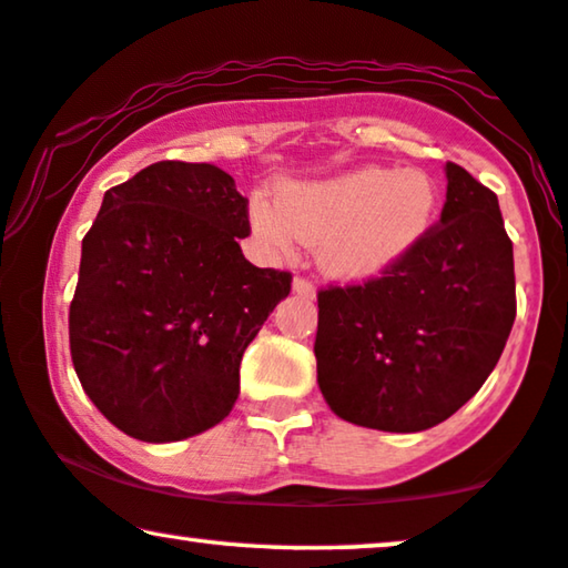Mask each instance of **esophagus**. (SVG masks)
I'll return each mask as SVG.
<instances>
[{"instance_id":"esophagus-1","label":"esophagus","mask_w":568,"mask_h":568,"mask_svg":"<svg viewBox=\"0 0 568 568\" xmlns=\"http://www.w3.org/2000/svg\"><path fill=\"white\" fill-rule=\"evenodd\" d=\"M292 290L302 294V297H315V286H313V282H307L305 276H294Z\"/></svg>"}]
</instances>
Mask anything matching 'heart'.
Here are the masks:
<instances>
[{
  "label": "heart",
  "instance_id": "b5f03b06",
  "mask_svg": "<svg viewBox=\"0 0 568 568\" xmlns=\"http://www.w3.org/2000/svg\"><path fill=\"white\" fill-rule=\"evenodd\" d=\"M439 189L418 168H354L325 181H286L276 201L255 193L251 227L271 253L317 243L333 276L369 278L408 255L429 232Z\"/></svg>",
  "mask_w": 568,
  "mask_h": 568
}]
</instances>
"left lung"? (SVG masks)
<instances>
[{"label": "left lung", "mask_w": 568, "mask_h": 568, "mask_svg": "<svg viewBox=\"0 0 568 568\" xmlns=\"http://www.w3.org/2000/svg\"><path fill=\"white\" fill-rule=\"evenodd\" d=\"M447 201L422 243L377 278L317 292V385L336 416L424 432L491 375L517 315L499 199L447 162Z\"/></svg>", "instance_id": "obj_1"}]
</instances>
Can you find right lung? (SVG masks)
I'll return each mask as SVG.
<instances>
[{"mask_svg":"<svg viewBox=\"0 0 568 568\" xmlns=\"http://www.w3.org/2000/svg\"><path fill=\"white\" fill-rule=\"evenodd\" d=\"M247 199L206 162L165 160L105 191L82 240L69 348L84 393L142 442L212 429L290 271L245 261Z\"/></svg>","mask_w":568,"mask_h":568,"instance_id":"obj_1","label":"right lung"}]
</instances>
